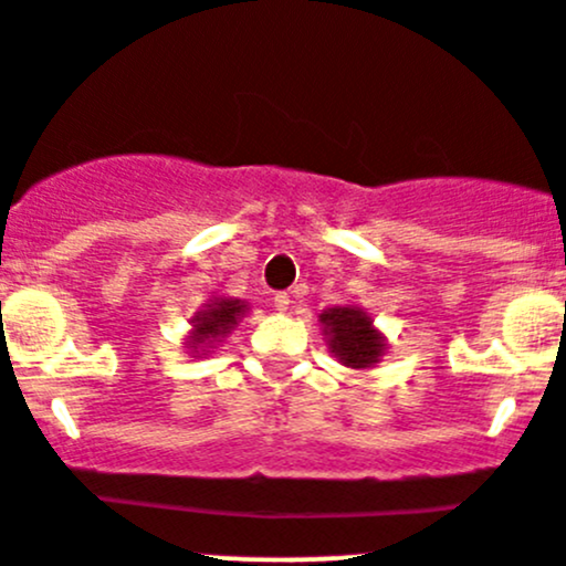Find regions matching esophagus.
<instances>
[{
	"instance_id": "34e87169",
	"label": "esophagus",
	"mask_w": 566,
	"mask_h": 566,
	"mask_svg": "<svg viewBox=\"0 0 566 566\" xmlns=\"http://www.w3.org/2000/svg\"><path fill=\"white\" fill-rule=\"evenodd\" d=\"M273 307H276L279 313H287L290 295H287V293H276V295H273Z\"/></svg>"
}]
</instances>
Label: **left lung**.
Returning <instances> with one entry per match:
<instances>
[{
	"instance_id": "obj_1",
	"label": "left lung",
	"mask_w": 566,
	"mask_h": 566,
	"mask_svg": "<svg viewBox=\"0 0 566 566\" xmlns=\"http://www.w3.org/2000/svg\"><path fill=\"white\" fill-rule=\"evenodd\" d=\"M329 352L348 368H371L385 355L382 332L374 329L371 315L363 313L355 304L329 307L321 313Z\"/></svg>"
}]
</instances>
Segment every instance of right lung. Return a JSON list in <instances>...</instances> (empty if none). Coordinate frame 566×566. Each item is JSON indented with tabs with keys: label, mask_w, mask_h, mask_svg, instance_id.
Masks as SVG:
<instances>
[{
	"label": "right lung",
	"mask_w": 566,
	"mask_h": 566,
	"mask_svg": "<svg viewBox=\"0 0 566 566\" xmlns=\"http://www.w3.org/2000/svg\"><path fill=\"white\" fill-rule=\"evenodd\" d=\"M248 304L240 298H211L209 304H203V310H198L192 318V332H189L187 346L192 348L195 355L211 348V343H218L220 337L229 335L237 326V321L245 315Z\"/></svg>",
	"instance_id": "obj_1"
}]
</instances>
